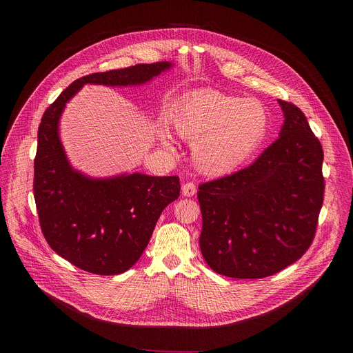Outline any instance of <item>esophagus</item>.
Here are the masks:
<instances>
[{"mask_svg":"<svg viewBox=\"0 0 353 353\" xmlns=\"http://www.w3.org/2000/svg\"><path fill=\"white\" fill-rule=\"evenodd\" d=\"M196 184L193 183V181H186L181 186V193H183V196H186V197H192V196H194L196 194Z\"/></svg>","mask_w":353,"mask_h":353,"instance_id":"obj_1","label":"esophagus"}]
</instances>
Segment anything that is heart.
Listing matches in <instances>:
<instances>
[{"label":"heart","instance_id":"1","mask_svg":"<svg viewBox=\"0 0 353 353\" xmlns=\"http://www.w3.org/2000/svg\"><path fill=\"white\" fill-rule=\"evenodd\" d=\"M172 123L180 137L193 141L197 169L220 176L243 164L262 143L269 116L257 100L203 90L179 104Z\"/></svg>","mask_w":353,"mask_h":353}]
</instances>
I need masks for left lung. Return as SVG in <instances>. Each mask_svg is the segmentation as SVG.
<instances>
[{"instance_id": "obj_1", "label": "left lung", "mask_w": 353, "mask_h": 353, "mask_svg": "<svg viewBox=\"0 0 353 353\" xmlns=\"http://www.w3.org/2000/svg\"><path fill=\"white\" fill-rule=\"evenodd\" d=\"M281 137L245 169L201 183L200 250L219 274L263 279L306 253L323 205V150L303 111L279 100Z\"/></svg>"}]
</instances>
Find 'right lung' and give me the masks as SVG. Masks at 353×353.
<instances>
[{
	"label": "right lung",
	"mask_w": 353,
	"mask_h": 353,
	"mask_svg": "<svg viewBox=\"0 0 353 353\" xmlns=\"http://www.w3.org/2000/svg\"><path fill=\"white\" fill-rule=\"evenodd\" d=\"M169 67L159 61L88 74L71 83L41 117L34 159L40 228L50 248L81 270L110 276L132 268L164 208L180 196V180L139 173L90 180L74 172L59 139L63 108L85 83L140 84Z\"/></svg>",
	"instance_id": "right-lung-1"
}]
</instances>
